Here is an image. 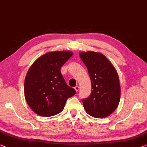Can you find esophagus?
<instances>
[{
    "label": "esophagus",
    "instance_id": "esophagus-1",
    "mask_svg": "<svg viewBox=\"0 0 147 147\" xmlns=\"http://www.w3.org/2000/svg\"><path fill=\"white\" fill-rule=\"evenodd\" d=\"M74 89L76 90V92H78L79 90H80V87H79V86H76L75 87H74Z\"/></svg>",
    "mask_w": 147,
    "mask_h": 147
}]
</instances>
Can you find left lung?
<instances>
[{
	"instance_id": "left-lung-1",
	"label": "left lung",
	"mask_w": 147,
	"mask_h": 147,
	"mask_svg": "<svg viewBox=\"0 0 147 147\" xmlns=\"http://www.w3.org/2000/svg\"><path fill=\"white\" fill-rule=\"evenodd\" d=\"M80 56L89 72L91 81V93L83 99V107L94 118L109 116L118 107L120 84L116 69L105 55L93 51L81 52Z\"/></svg>"
}]
</instances>
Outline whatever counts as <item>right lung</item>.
Returning <instances> with one entry per match:
<instances>
[{"mask_svg":"<svg viewBox=\"0 0 147 147\" xmlns=\"http://www.w3.org/2000/svg\"><path fill=\"white\" fill-rule=\"evenodd\" d=\"M73 53L49 52L36 60L27 73L24 83L25 98L36 114L49 117L64 109L67 99L76 93L67 86L60 68Z\"/></svg>","mask_w":147,"mask_h":147,"instance_id":"right-lung-1","label":"right lung"}]
</instances>
